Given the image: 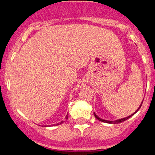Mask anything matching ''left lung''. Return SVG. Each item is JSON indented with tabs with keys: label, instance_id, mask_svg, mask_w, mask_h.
Wrapping results in <instances>:
<instances>
[{
	"label": "left lung",
	"instance_id": "8db88e82",
	"mask_svg": "<svg viewBox=\"0 0 155 155\" xmlns=\"http://www.w3.org/2000/svg\"><path fill=\"white\" fill-rule=\"evenodd\" d=\"M142 103H143V101H142ZM141 105H142V104H140V106L139 107V108L137 109V110H139V109L140 108ZM137 111H135V113H137ZM135 113H133V114H132V115H130V116H128V117H126V118H124L118 119V120H114V121H111V120H104V119H101V118H98V117L97 116V115H96V114H95V113H94V116L96 117V119H98V120H101V121H102V122H105V123H108V124H120V123H121V122H123V121H125V120H127V119H128V118H130V117H132V115H133L134 114H135Z\"/></svg>",
	"mask_w": 155,
	"mask_h": 155
}]
</instances>
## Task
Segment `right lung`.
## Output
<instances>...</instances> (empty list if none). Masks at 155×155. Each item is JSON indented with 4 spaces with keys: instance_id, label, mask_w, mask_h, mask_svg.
Returning <instances> with one entry per match:
<instances>
[{
    "instance_id": "add662e5",
    "label": "right lung",
    "mask_w": 155,
    "mask_h": 155,
    "mask_svg": "<svg viewBox=\"0 0 155 155\" xmlns=\"http://www.w3.org/2000/svg\"><path fill=\"white\" fill-rule=\"evenodd\" d=\"M65 118H66V119H68V115H66ZM62 122H63V121H61V122H60V123H59V124H56V125H59V124H62Z\"/></svg>"
}]
</instances>
